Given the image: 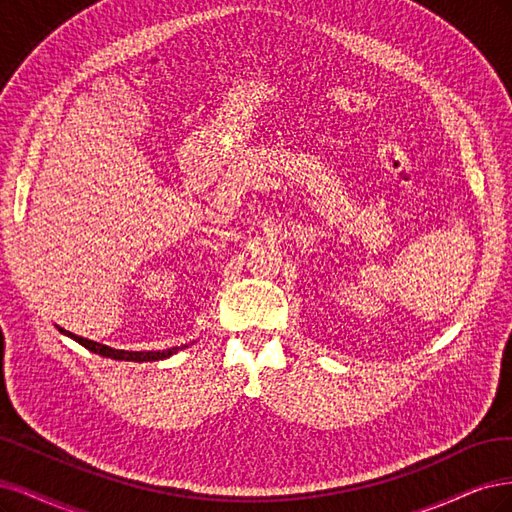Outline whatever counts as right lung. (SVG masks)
<instances>
[{
  "label": "right lung",
  "mask_w": 512,
  "mask_h": 512,
  "mask_svg": "<svg viewBox=\"0 0 512 512\" xmlns=\"http://www.w3.org/2000/svg\"><path fill=\"white\" fill-rule=\"evenodd\" d=\"M59 332L65 334L68 338H72V340H76L78 344L85 346V349H89L91 353H97V355H102V357H110V359H119V361H138V364H140V361L168 359L170 355H174V353H178V351H183L185 346H187V344H183V346H172V349H166V351H121V349H110V346L100 344V342H93V340H89V338L76 336V334L68 332V329H63V327H59Z\"/></svg>",
  "instance_id": "1"
}]
</instances>
